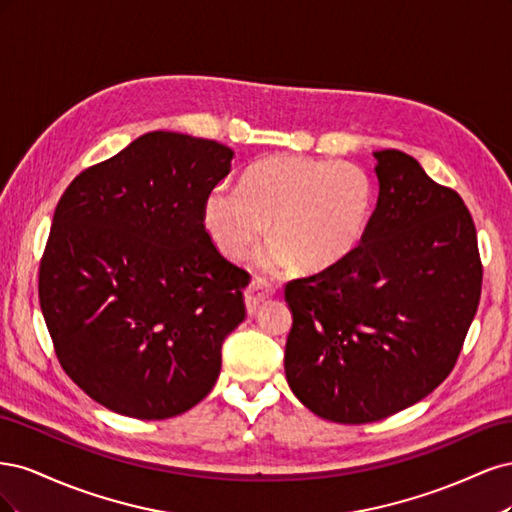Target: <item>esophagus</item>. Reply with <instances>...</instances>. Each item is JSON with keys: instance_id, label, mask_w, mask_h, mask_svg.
<instances>
[{"instance_id": "34e87169", "label": "esophagus", "mask_w": 512, "mask_h": 512, "mask_svg": "<svg viewBox=\"0 0 512 512\" xmlns=\"http://www.w3.org/2000/svg\"><path fill=\"white\" fill-rule=\"evenodd\" d=\"M275 292V288L267 282L262 280V277H256V280H252V284L245 288V307H247V314H254L258 305L269 299L271 294Z\"/></svg>"}]
</instances>
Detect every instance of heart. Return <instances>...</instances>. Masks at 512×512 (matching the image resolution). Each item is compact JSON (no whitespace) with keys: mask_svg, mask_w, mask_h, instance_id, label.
<instances>
[{"mask_svg":"<svg viewBox=\"0 0 512 512\" xmlns=\"http://www.w3.org/2000/svg\"><path fill=\"white\" fill-rule=\"evenodd\" d=\"M376 207L367 170L331 158L273 156L258 162L243 185L218 183L203 205L205 228L218 250L241 258L265 235L275 239L256 265L275 271L301 262L320 271L344 260L365 237Z\"/></svg>","mask_w":512,"mask_h":512,"instance_id":"b5f03b06","label":"heart"}]
</instances>
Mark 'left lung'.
I'll return each instance as SVG.
<instances>
[{"instance_id":"obj_1","label":"left lung","mask_w":512,"mask_h":512,"mask_svg":"<svg viewBox=\"0 0 512 512\" xmlns=\"http://www.w3.org/2000/svg\"><path fill=\"white\" fill-rule=\"evenodd\" d=\"M378 203L354 250L286 284L292 393L361 425L427 397L451 374L480 301L476 226L461 196L399 149L374 151Z\"/></svg>"}]
</instances>
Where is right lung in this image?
<instances>
[{"label": "right lung", "mask_w": 512, "mask_h": 512, "mask_svg": "<svg viewBox=\"0 0 512 512\" xmlns=\"http://www.w3.org/2000/svg\"><path fill=\"white\" fill-rule=\"evenodd\" d=\"M230 147L149 132L59 198L38 297L61 369L104 408L158 421L213 389L250 273L213 245L207 194Z\"/></svg>", "instance_id": "obj_1"}]
</instances>
